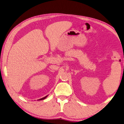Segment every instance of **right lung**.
I'll use <instances>...</instances> for the list:
<instances>
[{
    "label": "right lung",
    "mask_w": 124,
    "mask_h": 124,
    "mask_svg": "<svg viewBox=\"0 0 124 124\" xmlns=\"http://www.w3.org/2000/svg\"><path fill=\"white\" fill-rule=\"evenodd\" d=\"M47 96H48V95H47V96H46V97H45L42 98H41V99H38V100H37V101H42V100H44V99H45V98H46L47 97Z\"/></svg>",
    "instance_id": "obj_1"
}]
</instances>
